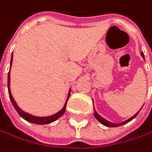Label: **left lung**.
<instances>
[{"label": "left lung", "mask_w": 152, "mask_h": 152, "mask_svg": "<svg viewBox=\"0 0 152 152\" xmlns=\"http://www.w3.org/2000/svg\"><path fill=\"white\" fill-rule=\"evenodd\" d=\"M141 54H142V58H144V54H143V52H141ZM138 113H139V111L134 115V116H133L132 118H130L128 120H126V121H125V122H123V123H120V124H114V123H111V122H109V121H107L106 119H104L102 117H101L96 111L94 112V117L96 118V119L98 120V121H100L102 125H104V126H109V127H116V126H122V125H125V124H126V123H128V122H130L131 120H133L137 115H138Z\"/></svg>", "instance_id": "obj_1"}]
</instances>
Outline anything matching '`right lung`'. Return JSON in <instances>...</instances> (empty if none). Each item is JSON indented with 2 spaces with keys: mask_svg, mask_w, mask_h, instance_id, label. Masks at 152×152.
Wrapping results in <instances>:
<instances>
[{
  "mask_svg": "<svg viewBox=\"0 0 152 152\" xmlns=\"http://www.w3.org/2000/svg\"><path fill=\"white\" fill-rule=\"evenodd\" d=\"M11 63H12V57H11V59H10V66H11ZM10 71H9V75H8V90H9L10 99V101H11L12 105L14 106V108L16 109V110H17L18 113L19 114V116L22 117V118H23L24 119H26V121L31 122V123H34V124H38V125H46V124H50V123H51V122L57 120L58 118H59L65 113V111H66V102H67V100H68L69 95H70V92H69V94H68V96H67L66 104L64 105L63 109H62L59 112H58V113H56V114H54V115H52V116H50V117L39 118V117H34V116H32V115H30V114H28V113H26V112H24L23 110H21L18 107L17 103L15 102V101H14V99H13V97H12V95H11L10 90Z\"/></svg>",
  "mask_w": 152,
  "mask_h": 152,
  "instance_id": "add662e5",
  "label": "right lung"
}]
</instances>
